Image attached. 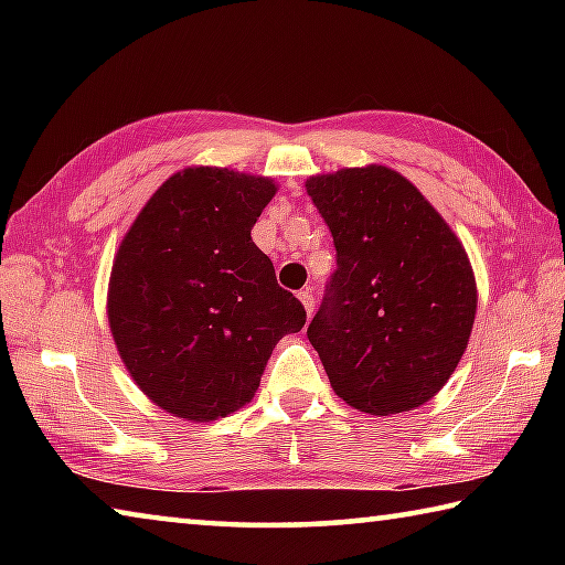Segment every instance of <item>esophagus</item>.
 Here are the masks:
<instances>
[{
	"label": "esophagus",
	"instance_id": "obj_1",
	"mask_svg": "<svg viewBox=\"0 0 565 565\" xmlns=\"http://www.w3.org/2000/svg\"><path fill=\"white\" fill-rule=\"evenodd\" d=\"M299 299H301L303 309H306V317H311L313 306H317V301H313V294L309 289H303V291H299Z\"/></svg>",
	"mask_w": 565,
	"mask_h": 565
}]
</instances>
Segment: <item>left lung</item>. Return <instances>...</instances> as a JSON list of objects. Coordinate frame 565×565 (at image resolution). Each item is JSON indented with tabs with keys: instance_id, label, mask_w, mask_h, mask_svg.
Wrapping results in <instances>:
<instances>
[{
	"instance_id": "obj_1",
	"label": "left lung",
	"mask_w": 565,
	"mask_h": 565,
	"mask_svg": "<svg viewBox=\"0 0 565 565\" xmlns=\"http://www.w3.org/2000/svg\"><path fill=\"white\" fill-rule=\"evenodd\" d=\"M331 228L337 271L306 329L331 388L371 416L431 401L476 319L463 244L398 171L369 164L306 179Z\"/></svg>"
}]
</instances>
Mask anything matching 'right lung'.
<instances>
[{
  "label": "right lung",
  "mask_w": 565,
  "mask_h": 565,
  "mask_svg": "<svg viewBox=\"0 0 565 565\" xmlns=\"http://www.w3.org/2000/svg\"><path fill=\"white\" fill-rule=\"evenodd\" d=\"M274 194L266 177L181 169L121 238L109 329L131 379L171 416L216 420L246 406L276 343L303 329L301 301L252 242Z\"/></svg>",
  "instance_id": "right-lung-1"
}]
</instances>
